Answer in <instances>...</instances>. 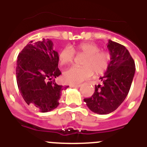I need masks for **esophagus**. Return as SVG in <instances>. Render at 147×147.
<instances>
[{"instance_id":"1","label":"esophagus","mask_w":147,"mask_h":147,"mask_svg":"<svg viewBox=\"0 0 147 147\" xmlns=\"http://www.w3.org/2000/svg\"><path fill=\"white\" fill-rule=\"evenodd\" d=\"M82 85L81 84H71L70 87H75V88H80V86H81Z\"/></svg>"}]
</instances>
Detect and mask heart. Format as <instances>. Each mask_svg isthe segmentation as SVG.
<instances>
[{
	"instance_id": "1",
	"label": "heart",
	"mask_w": 147,
	"mask_h": 147,
	"mask_svg": "<svg viewBox=\"0 0 147 147\" xmlns=\"http://www.w3.org/2000/svg\"><path fill=\"white\" fill-rule=\"evenodd\" d=\"M100 50L99 46L96 44L88 42L61 49L58 56L59 61L61 65L71 64L75 59V53L85 55L82 61L83 67H72L67 69L63 74L64 81L67 83L77 84L90 78L94 72L96 75L105 72L110 60V55L108 52Z\"/></svg>"
}]
</instances>
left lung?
Returning a JSON list of instances; mask_svg holds the SVG:
<instances>
[{
	"label": "left lung",
	"mask_w": 147,
	"mask_h": 147,
	"mask_svg": "<svg viewBox=\"0 0 147 147\" xmlns=\"http://www.w3.org/2000/svg\"><path fill=\"white\" fill-rule=\"evenodd\" d=\"M107 48L111 61L105 75L100 78L101 84L95 86L92 96L84 98L88 107L98 115L111 113L123 102L136 70L134 59L124 46L109 40Z\"/></svg>",
	"instance_id": "left-lung-1"
}]
</instances>
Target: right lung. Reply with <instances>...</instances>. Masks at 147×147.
<instances>
[{
  "label": "right lung",
  "mask_w": 147,
  "mask_h": 147,
  "mask_svg": "<svg viewBox=\"0 0 147 147\" xmlns=\"http://www.w3.org/2000/svg\"><path fill=\"white\" fill-rule=\"evenodd\" d=\"M58 56L49 39L35 43L31 41L18 55V88L27 105L38 108L41 112L57 108L61 91L69 87L55 83L54 78L61 74L58 68Z\"/></svg>",
  "instance_id": "obj_1"
}]
</instances>
